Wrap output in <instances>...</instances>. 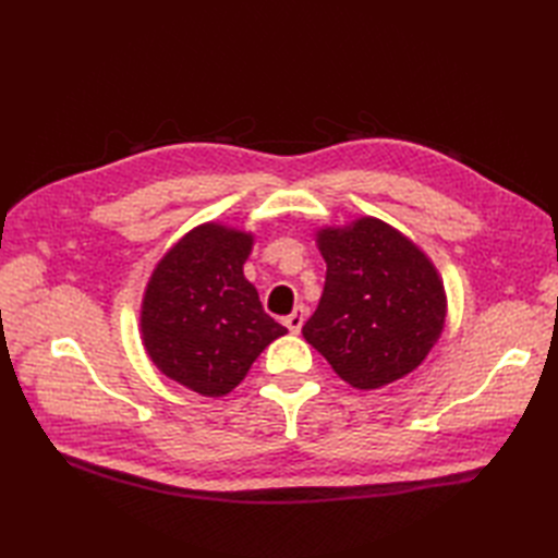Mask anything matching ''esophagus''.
I'll use <instances>...</instances> for the list:
<instances>
[{"instance_id":"34e87169","label":"esophagus","mask_w":558,"mask_h":558,"mask_svg":"<svg viewBox=\"0 0 558 558\" xmlns=\"http://www.w3.org/2000/svg\"><path fill=\"white\" fill-rule=\"evenodd\" d=\"M304 318H306L304 306H298V310H294L290 316H286V326L290 328V333H300L304 326Z\"/></svg>"}]
</instances>
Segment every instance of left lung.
I'll use <instances>...</instances> for the list:
<instances>
[{
    "label": "left lung",
    "instance_id": "8db88e82",
    "mask_svg": "<svg viewBox=\"0 0 558 558\" xmlns=\"http://www.w3.org/2000/svg\"><path fill=\"white\" fill-rule=\"evenodd\" d=\"M314 240L326 260V286L302 328L304 340L357 390L384 388L417 369L448 314L434 260L374 216L322 225Z\"/></svg>",
    "mask_w": 558,
    "mask_h": 558
}]
</instances>
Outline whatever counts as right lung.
Segmentation results:
<instances>
[{
    "label": "right lung",
    "mask_w": 558,
    "mask_h": 558,
    "mask_svg": "<svg viewBox=\"0 0 558 558\" xmlns=\"http://www.w3.org/2000/svg\"><path fill=\"white\" fill-rule=\"evenodd\" d=\"M254 242L248 230L201 222L162 254L146 282L138 314L146 354L198 396L232 393L258 354L288 333L244 278Z\"/></svg>",
    "instance_id": "1"
}]
</instances>
